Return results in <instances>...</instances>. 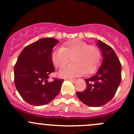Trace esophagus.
<instances>
[{
  "label": "esophagus",
  "mask_w": 134,
  "mask_h": 134,
  "mask_svg": "<svg viewBox=\"0 0 134 134\" xmlns=\"http://www.w3.org/2000/svg\"><path fill=\"white\" fill-rule=\"evenodd\" d=\"M68 80L71 82H75L76 80V79H74V78H68Z\"/></svg>",
  "instance_id": "1"
}]
</instances>
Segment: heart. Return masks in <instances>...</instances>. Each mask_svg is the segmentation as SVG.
Segmentation results:
<instances>
[{"label":"heart","instance_id":"b5f03b06","mask_svg":"<svg viewBox=\"0 0 134 134\" xmlns=\"http://www.w3.org/2000/svg\"><path fill=\"white\" fill-rule=\"evenodd\" d=\"M71 58L73 63L59 71V76L62 78H70L85 73H93L100 65L102 54L97 47L89 45L78 39L66 42L61 48H55L51 53L52 63L57 68L65 65Z\"/></svg>","mask_w":134,"mask_h":134}]
</instances>
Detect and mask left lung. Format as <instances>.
<instances>
[{
  "label": "left lung",
  "instance_id": "1",
  "mask_svg": "<svg viewBox=\"0 0 134 134\" xmlns=\"http://www.w3.org/2000/svg\"><path fill=\"white\" fill-rule=\"evenodd\" d=\"M97 45L103 58L102 64L95 75L85 79L86 90L76 92L78 98L91 107H100L109 102L121 81V64L113 48L100 40Z\"/></svg>",
  "mask_w": 134,
  "mask_h": 134
}]
</instances>
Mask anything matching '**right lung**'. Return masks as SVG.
Here are the masks:
<instances>
[{"label": "right lung", "mask_w": 134, "mask_h": 134, "mask_svg": "<svg viewBox=\"0 0 134 134\" xmlns=\"http://www.w3.org/2000/svg\"><path fill=\"white\" fill-rule=\"evenodd\" d=\"M58 42L52 37L40 39L26 46L17 58L14 67L15 85L21 97L30 104H47L60 91L63 80H48L55 71L51 53Z\"/></svg>", "instance_id": "right-lung-1"}]
</instances>
